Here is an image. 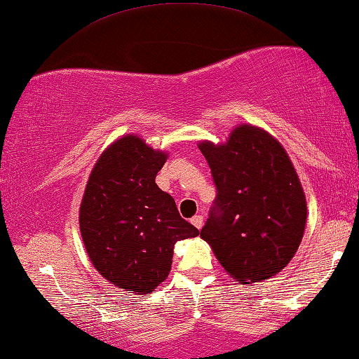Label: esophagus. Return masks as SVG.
Masks as SVG:
<instances>
[{"mask_svg": "<svg viewBox=\"0 0 359 359\" xmlns=\"http://www.w3.org/2000/svg\"><path fill=\"white\" fill-rule=\"evenodd\" d=\"M191 223L197 228V230H201V228L204 226V217H202V215H194V217L191 218Z\"/></svg>", "mask_w": 359, "mask_h": 359, "instance_id": "esophagus-1", "label": "esophagus"}]
</instances>
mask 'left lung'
Here are the masks:
<instances>
[{"instance_id": "1", "label": "left lung", "mask_w": 359, "mask_h": 359, "mask_svg": "<svg viewBox=\"0 0 359 359\" xmlns=\"http://www.w3.org/2000/svg\"><path fill=\"white\" fill-rule=\"evenodd\" d=\"M217 186L201 230L222 267L243 285L272 278L303 240L306 196L283 145L266 129L240 124L226 142L199 141Z\"/></svg>"}]
</instances>
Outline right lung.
Segmentation results:
<instances>
[{
  "mask_svg": "<svg viewBox=\"0 0 359 359\" xmlns=\"http://www.w3.org/2000/svg\"><path fill=\"white\" fill-rule=\"evenodd\" d=\"M168 152L124 134L100 154L87 180L79 228L87 256L103 278L134 294L152 293L171 270L176 241L199 230L155 183Z\"/></svg>",
  "mask_w": 359,
  "mask_h": 359,
  "instance_id": "obj_1",
  "label": "right lung"
}]
</instances>
